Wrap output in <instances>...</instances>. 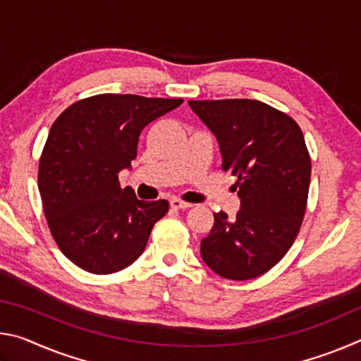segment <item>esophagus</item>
<instances>
[{"label":"esophagus","mask_w":361,"mask_h":361,"mask_svg":"<svg viewBox=\"0 0 361 361\" xmlns=\"http://www.w3.org/2000/svg\"><path fill=\"white\" fill-rule=\"evenodd\" d=\"M170 207H172V209H175V210H183V209H189L191 204H188V202H185V200H180V199L173 197V199H170Z\"/></svg>","instance_id":"obj_1"}]
</instances>
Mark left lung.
<instances>
[{
    "label": "left lung",
    "instance_id": "1",
    "mask_svg": "<svg viewBox=\"0 0 361 361\" xmlns=\"http://www.w3.org/2000/svg\"><path fill=\"white\" fill-rule=\"evenodd\" d=\"M215 133L223 170L235 176L240 199L235 219L213 213L200 242L207 266L229 280L266 274L295 242L305 215L310 156L296 121L258 100H189Z\"/></svg>",
    "mask_w": 361,
    "mask_h": 361
}]
</instances>
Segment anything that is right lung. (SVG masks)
<instances>
[{"label": "right lung", "mask_w": 361, "mask_h": 361, "mask_svg": "<svg viewBox=\"0 0 361 361\" xmlns=\"http://www.w3.org/2000/svg\"><path fill=\"white\" fill-rule=\"evenodd\" d=\"M181 103L100 94L73 103L52 124L38 188L54 240L78 267L113 274L143 253L169 202L138 200L130 188L119 186V172L137 157L145 127Z\"/></svg>", "instance_id": "obj_1"}]
</instances>
